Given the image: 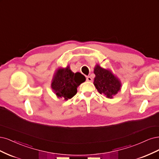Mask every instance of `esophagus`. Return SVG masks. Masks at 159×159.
<instances>
[{
    "label": "esophagus",
    "instance_id": "obj_1",
    "mask_svg": "<svg viewBox=\"0 0 159 159\" xmlns=\"http://www.w3.org/2000/svg\"><path fill=\"white\" fill-rule=\"evenodd\" d=\"M86 80L88 82H93V79H92L90 76H87L86 77Z\"/></svg>",
    "mask_w": 159,
    "mask_h": 159
}]
</instances>
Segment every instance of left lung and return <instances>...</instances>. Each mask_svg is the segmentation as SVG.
<instances>
[{
	"instance_id": "8db88e82",
	"label": "left lung",
	"mask_w": 159,
	"mask_h": 159,
	"mask_svg": "<svg viewBox=\"0 0 159 159\" xmlns=\"http://www.w3.org/2000/svg\"><path fill=\"white\" fill-rule=\"evenodd\" d=\"M94 73L95 74L94 84L100 94L111 99L120 91L121 81L110 69L102 68L98 64H96Z\"/></svg>"
}]
</instances>
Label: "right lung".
<instances>
[{
    "instance_id": "1",
    "label": "right lung",
    "mask_w": 159,
    "mask_h": 159,
    "mask_svg": "<svg viewBox=\"0 0 159 159\" xmlns=\"http://www.w3.org/2000/svg\"><path fill=\"white\" fill-rule=\"evenodd\" d=\"M86 78L80 73H73L69 65L56 70L51 84L53 93L58 98L67 100L77 93L78 86L84 83Z\"/></svg>"
}]
</instances>
